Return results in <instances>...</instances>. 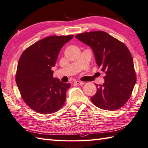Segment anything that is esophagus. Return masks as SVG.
I'll return each instance as SVG.
<instances>
[{"label":"esophagus","instance_id":"esophagus-1","mask_svg":"<svg viewBox=\"0 0 148 148\" xmlns=\"http://www.w3.org/2000/svg\"><path fill=\"white\" fill-rule=\"evenodd\" d=\"M74 83H76V84H79V85H81V84H84V83L82 82V81H75Z\"/></svg>","mask_w":148,"mask_h":148}]
</instances>
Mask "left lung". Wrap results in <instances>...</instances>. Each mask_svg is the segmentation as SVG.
I'll list each match as a JSON object with an SVG mask.
<instances>
[{"label": "left lung", "mask_w": 148, "mask_h": 148, "mask_svg": "<svg viewBox=\"0 0 148 148\" xmlns=\"http://www.w3.org/2000/svg\"><path fill=\"white\" fill-rule=\"evenodd\" d=\"M76 37L90 46L97 65L106 73L105 82L97 88L96 94L90 98L92 102L104 110L121 108L130 99L136 83L133 58L129 49L103 31L79 34Z\"/></svg>", "instance_id": "8db88e82"}]
</instances>
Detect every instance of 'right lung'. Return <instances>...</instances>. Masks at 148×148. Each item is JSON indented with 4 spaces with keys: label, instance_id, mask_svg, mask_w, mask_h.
Here are the masks:
<instances>
[{
    "label": "right lung",
    "instance_id": "1",
    "mask_svg": "<svg viewBox=\"0 0 148 148\" xmlns=\"http://www.w3.org/2000/svg\"><path fill=\"white\" fill-rule=\"evenodd\" d=\"M73 35L44 38L27 48L18 63L16 82L22 99L30 109L40 114L56 112L64 106L70 83L53 77L52 67L59 52Z\"/></svg>",
    "mask_w": 148,
    "mask_h": 148
}]
</instances>
